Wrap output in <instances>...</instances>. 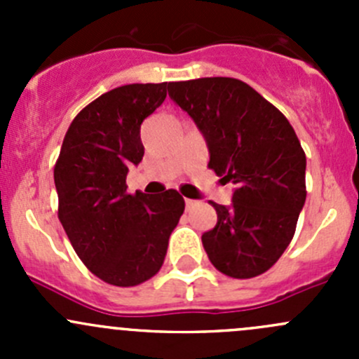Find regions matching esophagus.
Masks as SVG:
<instances>
[{"mask_svg": "<svg viewBox=\"0 0 359 359\" xmlns=\"http://www.w3.org/2000/svg\"><path fill=\"white\" fill-rule=\"evenodd\" d=\"M194 205H196V201L194 200H186V208H193Z\"/></svg>", "mask_w": 359, "mask_h": 359, "instance_id": "obj_1", "label": "esophagus"}]
</instances>
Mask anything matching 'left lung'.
<instances>
[{
  "mask_svg": "<svg viewBox=\"0 0 359 359\" xmlns=\"http://www.w3.org/2000/svg\"><path fill=\"white\" fill-rule=\"evenodd\" d=\"M168 95L198 125L208 168L234 184L233 205L212 203L217 224L201 236L210 262L247 280L278 262L306 203V153L290 121L245 81L168 83Z\"/></svg>",
  "mask_w": 359,
  "mask_h": 359,
  "instance_id": "1",
  "label": "left lung"
}]
</instances>
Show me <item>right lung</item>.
I'll use <instances>...</instances> for the list:
<instances>
[{"label":"right lung","mask_w":359,"mask_h":359,"mask_svg":"<svg viewBox=\"0 0 359 359\" xmlns=\"http://www.w3.org/2000/svg\"><path fill=\"white\" fill-rule=\"evenodd\" d=\"M168 83L118 86L72 119L53 168L59 220L81 262L114 287H135L161 269L184 213L175 189L126 191L128 166L144 156L140 125L166 99Z\"/></svg>","instance_id":"1"}]
</instances>
